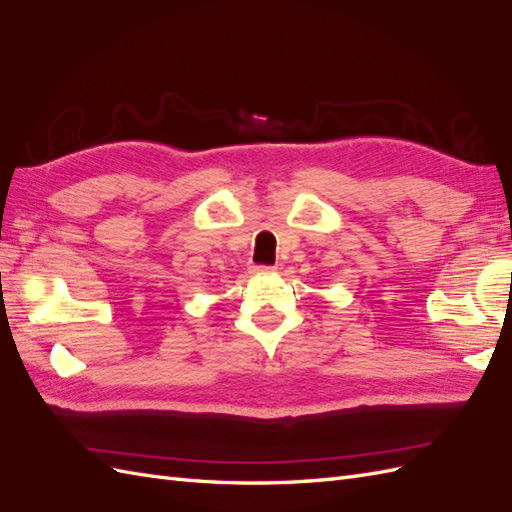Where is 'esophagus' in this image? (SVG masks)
<instances>
[{
    "label": "esophagus",
    "instance_id": "1",
    "mask_svg": "<svg viewBox=\"0 0 512 512\" xmlns=\"http://www.w3.org/2000/svg\"><path fill=\"white\" fill-rule=\"evenodd\" d=\"M273 267H269V265H252L249 267V271L252 273H269Z\"/></svg>",
    "mask_w": 512,
    "mask_h": 512
}]
</instances>
